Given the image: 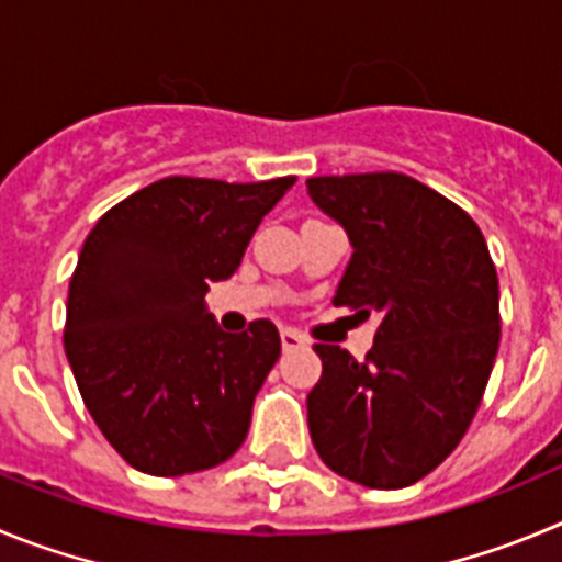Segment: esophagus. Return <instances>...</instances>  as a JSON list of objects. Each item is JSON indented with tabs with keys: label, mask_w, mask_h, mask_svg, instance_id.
<instances>
[{
	"label": "esophagus",
	"mask_w": 562,
	"mask_h": 562,
	"mask_svg": "<svg viewBox=\"0 0 562 562\" xmlns=\"http://www.w3.org/2000/svg\"><path fill=\"white\" fill-rule=\"evenodd\" d=\"M280 338H282V350H300V347H305L307 344V338L302 336L300 330H293V327H282Z\"/></svg>",
	"instance_id": "esophagus-1"
}]
</instances>
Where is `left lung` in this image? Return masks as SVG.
Wrapping results in <instances>:
<instances>
[{
	"label": "left lung",
	"mask_w": 562,
	"mask_h": 562,
	"mask_svg": "<svg viewBox=\"0 0 562 562\" xmlns=\"http://www.w3.org/2000/svg\"><path fill=\"white\" fill-rule=\"evenodd\" d=\"M307 195L352 244L333 302L381 318L363 361L313 344L311 439L338 476L408 487L451 457L482 403L502 338L498 274L476 221L412 176H318Z\"/></svg>",
	"instance_id": "8db88e82"
}]
</instances>
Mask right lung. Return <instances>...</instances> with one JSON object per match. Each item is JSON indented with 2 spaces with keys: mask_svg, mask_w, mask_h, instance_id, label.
<instances>
[{
  "mask_svg": "<svg viewBox=\"0 0 562 562\" xmlns=\"http://www.w3.org/2000/svg\"><path fill=\"white\" fill-rule=\"evenodd\" d=\"M293 181L168 176L111 206L86 237L64 347L86 408L131 468L184 476L244 445L280 333L269 318L221 330L204 296L235 274Z\"/></svg>",
  "mask_w": 562,
  "mask_h": 562,
  "instance_id": "obj_1",
  "label": "right lung"
}]
</instances>
